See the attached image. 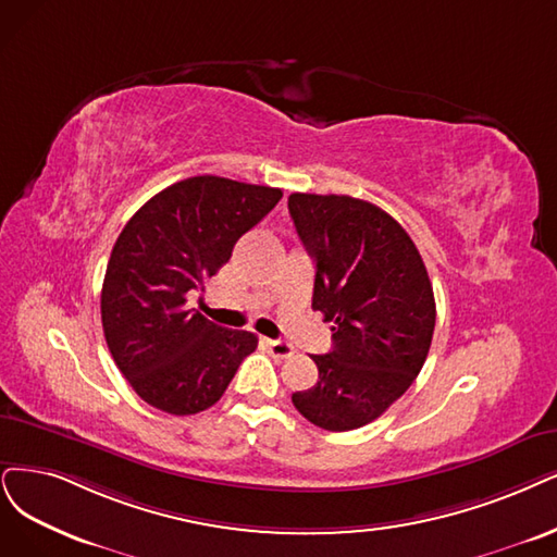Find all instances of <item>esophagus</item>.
I'll use <instances>...</instances> for the list:
<instances>
[{
	"instance_id": "1",
	"label": "esophagus",
	"mask_w": 557,
	"mask_h": 557,
	"mask_svg": "<svg viewBox=\"0 0 557 557\" xmlns=\"http://www.w3.org/2000/svg\"><path fill=\"white\" fill-rule=\"evenodd\" d=\"M265 346L273 358H292L294 356V346L282 342V339H265Z\"/></svg>"
}]
</instances>
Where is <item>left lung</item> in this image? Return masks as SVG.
Instances as JSON below:
<instances>
[{
    "mask_svg": "<svg viewBox=\"0 0 557 557\" xmlns=\"http://www.w3.org/2000/svg\"><path fill=\"white\" fill-rule=\"evenodd\" d=\"M289 213L317 261L312 310L333 323V351L314 356L317 385L292 401L325 431H351L383 416L420 374L434 289L416 243L379 206L294 193Z\"/></svg>",
    "mask_w": 557,
    "mask_h": 557,
    "instance_id": "8db88e82",
    "label": "left lung"
}]
</instances>
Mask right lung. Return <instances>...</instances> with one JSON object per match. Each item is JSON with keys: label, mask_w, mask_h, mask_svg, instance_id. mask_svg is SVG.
Listing matches in <instances>:
<instances>
[{"label": "right lung", "mask_w": 557, "mask_h": 557, "mask_svg": "<svg viewBox=\"0 0 557 557\" xmlns=\"http://www.w3.org/2000/svg\"><path fill=\"white\" fill-rule=\"evenodd\" d=\"M280 188L193 176L151 197L119 234L100 294L102 333L135 393L170 416L211 408L257 335L215 325L188 294L230 261L236 240L275 209Z\"/></svg>", "instance_id": "right-lung-1"}]
</instances>
